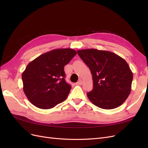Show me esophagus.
<instances>
[{
	"instance_id": "34e87169",
	"label": "esophagus",
	"mask_w": 148,
	"mask_h": 148,
	"mask_svg": "<svg viewBox=\"0 0 148 148\" xmlns=\"http://www.w3.org/2000/svg\"><path fill=\"white\" fill-rule=\"evenodd\" d=\"M82 84H83V81H82V79H79V81L77 83V85H82Z\"/></svg>"
}]
</instances>
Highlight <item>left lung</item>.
Listing matches in <instances>:
<instances>
[{
	"label": "left lung",
	"instance_id": "left-lung-1",
	"mask_svg": "<svg viewBox=\"0 0 148 148\" xmlns=\"http://www.w3.org/2000/svg\"><path fill=\"white\" fill-rule=\"evenodd\" d=\"M77 52L92 75L93 89L87 93L88 99L104 109L122 105L132 90L133 73L127 62L107 51L88 49Z\"/></svg>",
	"mask_w": 148,
	"mask_h": 148
}]
</instances>
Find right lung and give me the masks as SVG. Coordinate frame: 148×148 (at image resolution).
<instances>
[{"label":"right lung","mask_w":148,"mask_h":148,"mask_svg":"<svg viewBox=\"0 0 148 148\" xmlns=\"http://www.w3.org/2000/svg\"><path fill=\"white\" fill-rule=\"evenodd\" d=\"M72 49H57L31 61L22 73L23 91L34 106L49 109L64 101L71 86L65 80L64 66L77 54Z\"/></svg>","instance_id":"1"}]
</instances>
